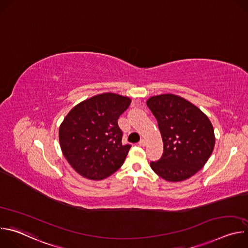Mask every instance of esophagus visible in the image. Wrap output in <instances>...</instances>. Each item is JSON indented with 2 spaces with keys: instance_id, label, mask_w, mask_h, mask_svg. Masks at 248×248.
I'll list each match as a JSON object with an SVG mask.
<instances>
[{
  "instance_id": "obj_1",
  "label": "esophagus",
  "mask_w": 248,
  "mask_h": 248,
  "mask_svg": "<svg viewBox=\"0 0 248 248\" xmlns=\"http://www.w3.org/2000/svg\"><path fill=\"white\" fill-rule=\"evenodd\" d=\"M138 144H139V146H143V147H144V146L146 145V141H145L144 139H141V140L139 141Z\"/></svg>"
}]
</instances>
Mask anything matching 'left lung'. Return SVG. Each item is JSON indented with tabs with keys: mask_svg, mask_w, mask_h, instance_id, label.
Returning <instances> with one entry per match:
<instances>
[{
	"mask_svg": "<svg viewBox=\"0 0 248 248\" xmlns=\"http://www.w3.org/2000/svg\"><path fill=\"white\" fill-rule=\"evenodd\" d=\"M162 135L164 152L151 169L170 183L183 182L204 167L215 146L209 118L195 105L174 94L150 97L146 102Z\"/></svg>",
	"mask_w": 248,
	"mask_h": 248,
	"instance_id": "1",
	"label": "left lung"
}]
</instances>
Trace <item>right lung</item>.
<instances>
[{"mask_svg": "<svg viewBox=\"0 0 248 248\" xmlns=\"http://www.w3.org/2000/svg\"><path fill=\"white\" fill-rule=\"evenodd\" d=\"M130 98L116 93L92 96L68 112L59 128L62 152L85 179L101 181L124 164L130 145H123L118 119Z\"/></svg>", "mask_w": 248, "mask_h": 248, "instance_id": "1", "label": "right lung"}]
</instances>
